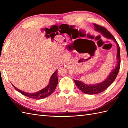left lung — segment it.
I'll use <instances>...</instances> for the list:
<instances>
[{"instance_id": "left-lung-1", "label": "left lung", "mask_w": 128, "mask_h": 128, "mask_svg": "<svg viewBox=\"0 0 128 128\" xmlns=\"http://www.w3.org/2000/svg\"><path fill=\"white\" fill-rule=\"evenodd\" d=\"M94 26L95 30L100 32L103 36L107 38L112 39L116 43V45H117V54H116V57H117L118 59V62L116 68L113 71H112V72H110V74L107 77V78L102 82L97 84H94V85H86V84L83 83L80 81L74 80L76 85L77 86L78 89H80L84 93L88 94H94L100 93V92L104 91L108 87H109L113 82V81L115 80L116 76H117L118 74L120 66V47H119L118 43L116 42L114 37L104 27L95 24H94Z\"/></svg>"}]
</instances>
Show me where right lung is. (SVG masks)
Returning <instances> with one entry per match:
<instances>
[{
    "mask_svg": "<svg viewBox=\"0 0 128 128\" xmlns=\"http://www.w3.org/2000/svg\"><path fill=\"white\" fill-rule=\"evenodd\" d=\"M58 76H57L56 70L50 77V83H49L48 86L44 88L41 90H40L38 92H35V93H27V92H25L20 90H18L13 85L12 86H14V88H15L16 90H17L18 92H20V93L24 95V96L35 100H40L44 98H46L48 96H50V95L54 92V91L55 90V89L57 86V84H58Z\"/></svg>",
    "mask_w": 128,
    "mask_h": 128,
    "instance_id": "add662e5",
    "label": "right lung"
}]
</instances>
